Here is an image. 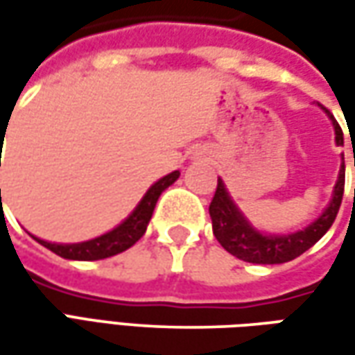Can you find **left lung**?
<instances>
[{
    "label": "left lung",
    "instance_id": "8db88e82",
    "mask_svg": "<svg viewBox=\"0 0 355 355\" xmlns=\"http://www.w3.org/2000/svg\"><path fill=\"white\" fill-rule=\"evenodd\" d=\"M336 128V142L340 140V130ZM344 178H346V168L342 164L338 182L334 185V193L318 219L296 233L288 235H266L257 231L254 227L247 221V217L239 211L235 201L231 199L227 191L225 184L217 180V189L209 205V215H211L213 235L221 243V247L233 257L241 261L254 263V265H280L288 263L302 252H306L314 243H318L326 231L334 223L338 209L342 205V196H344Z\"/></svg>",
    "mask_w": 355,
    "mask_h": 355
}]
</instances>
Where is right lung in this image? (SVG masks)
Instances as JSON below:
<instances>
[{
    "label": "right lung",
    "mask_w": 355,
    "mask_h": 355,
    "mask_svg": "<svg viewBox=\"0 0 355 355\" xmlns=\"http://www.w3.org/2000/svg\"><path fill=\"white\" fill-rule=\"evenodd\" d=\"M178 178H180V171H171L168 175H164L162 180H157L156 184L146 191V196L136 205V209L130 213L120 225L114 227L112 231L101 235V237L83 241V243H69V245L49 243V241H43V239L37 237L35 239L43 247H47L49 251H53L55 254L62 257V259H71V261H101V259L114 257L118 252L130 249L136 241H140V237L146 233V227L150 223V219H152V213H154V207H156L157 198Z\"/></svg>",
    "instance_id": "1"
}]
</instances>
